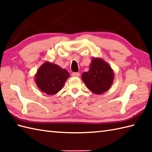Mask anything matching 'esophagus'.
<instances>
[{"label":"esophagus","mask_w":152,"mask_h":152,"mask_svg":"<svg viewBox=\"0 0 152 152\" xmlns=\"http://www.w3.org/2000/svg\"><path fill=\"white\" fill-rule=\"evenodd\" d=\"M71 75H72V76H74V77H78V76H80V73H78V72H73V73H72Z\"/></svg>","instance_id":"1"}]
</instances>
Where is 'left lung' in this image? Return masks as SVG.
I'll list each match as a JSON object with an SVG mask.
<instances>
[{
  "mask_svg": "<svg viewBox=\"0 0 152 152\" xmlns=\"http://www.w3.org/2000/svg\"><path fill=\"white\" fill-rule=\"evenodd\" d=\"M114 74L111 66L101 58H93L88 72L82 74V81L89 90L101 95L110 88Z\"/></svg>",
  "mask_w": 152,
  "mask_h": 152,
  "instance_id": "left-lung-1",
  "label": "left lung"
}]
</instances>
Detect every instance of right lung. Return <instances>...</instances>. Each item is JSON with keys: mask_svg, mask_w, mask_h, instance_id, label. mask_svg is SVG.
I'll use <instances>...</instances> for the list:
<instances>
[{"mask_svg": "<svg viewBox=\"0 0 152 152\" xmlns=\"http://www.w3.org/2000/svg\"><path fill=\"white\" fill-rule=\"evenodd\" d=\"M69 76L66 70L57 64L46 61L37 70L34 80L41 91L48 95H53L63 88Z\"/></svg>", "mask_w": 152, "mask_h": 152, "instance_id": "1", "label": "right lung"}]
</instances>
